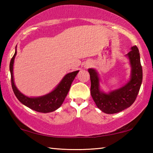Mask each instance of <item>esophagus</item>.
<instances>
[{"label":"esophagus","mask_w":153,"mask_h":153,"mask_svg":"<svg viewBox=\"0 0 153 153\" xmlns=\"http://www.w3.org/2000/svg\"><path fill=\"white\" fill-rule=\"evenodd\" d=\"M92 66V63H87L86 65V68H89V67H90Z\"/></svg>","instance_id":"esophagus-1"}]
</instances>
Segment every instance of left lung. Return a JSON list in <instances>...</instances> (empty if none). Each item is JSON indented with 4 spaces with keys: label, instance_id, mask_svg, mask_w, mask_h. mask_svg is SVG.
<instances>
[{
    "label": "left lung",
    "instance_id": "obj_1",
    "mask_svg": "<svg viewBox=\"0 0 153 153\" xmlns=\"http://www.w3.org/2000/svg\"><path fill=\"white\" fill-rule=\"evenodd\" d=\"M127 56L131 66L130 80L124 86L108 94L100 90L97 72L93 69H88L91 81L90 94L98 108L105 113H117L129 107L138 94L142 82V68L138 47L132 46Z\"/></svg>",
    "mask_w": 153,
    "mask_h": 153
}]
</instances>
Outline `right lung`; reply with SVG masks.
<instances>
[{
	"mask_svg": "<svg viewBox=\"0 0 153 153\" xmlns=\"http://www.w3.org/2000/svg\"><path fill=\"white\" fill-rule=\"evenodd\" d=\"M16 54L17 51H15L14 55L10 62L9 69L11 71L12 88L17 99L26 107L40 113L53 112L60 107L70 89L72 82L74 81L79 71L67 74L61 80V82L59 83L56 88L49 94L40 97L30 98L21 93L14 84L13 69L14 59Z\"/></svg>",
	"mask_w": 153,
	"mask_h": 153,
	"instance_id": "obj_1",
	"label": "right lung"
}]
</instances>
